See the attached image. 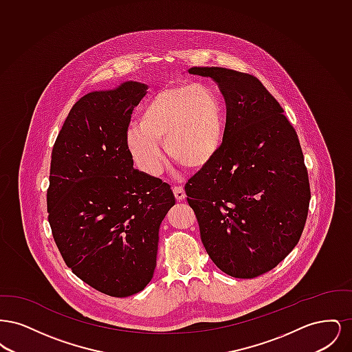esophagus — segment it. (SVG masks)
<instances>
[{"mask_svg":"<svg viewBox=\"0 0 352 352\" xmlns=\"http://www.w3.org/2000/svg\"><path fill=\"white\" fill-rule=\"evenodd\" d=\"M173 192L175 195V199L178 201H184L186 198V192H184V187L182 186H175L173 188Z\"/></svg>","mask_w":352,"mask_h":352,"instance_id":"obj_1","label":"esophagus"}]
</instances>
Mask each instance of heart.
<instances>
[{"instance_id": "b5f03b06", "label": "heart", "mask_w": 352, "mask_h": 352, "mask_svg": "<svg viewBox=\"0 0 352 352\" xmlns=\"http://www.w3.org/2000/svg\"><path fill=\"white\" fill-rule=\"evenodd\" d=\"M226 113L218 92L207 84L165 88L144 105L138 124L128 131V146L137 165L157 174L164 164L158 144L182 168L208 165L220 151Z\"/></svg>"}]
</instances>
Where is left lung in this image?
<instances>
[{
    "label": "left lung",
    "mask_w": 352,
    "mask_h": 352,
    "mask_svg": "<svg viewBox=\"0 0 352 352\" xmlns=\"http://www.w3.org/2000/svg\"><path fill=\"white\" fill-rule=\"evenodd\" d=\"M188 74L217 82L227 104L223 145L184 186L214 264L253 278L281 263L301 237L310 186L284 109L254 76L221 67Z\"/></svg>",
    "instance_id": "obj_1"
}]
</instances>
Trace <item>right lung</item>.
Returning a JSON list of instances; mask_svg holds the SVG:
<instances>
[{
  "label": "right lung",
  "instance_id": "obj_1",
  "mask_svg": "<svg viewBox=\"0 0 352 352\" xmlns=\"http://www.w3.org/2000/svg\"><path fill=\"white\" fill-rule=\"evenodd\" d=\"M146 84L94 91L71 108L51 153L49 223L72 273L112 297L151 283L170 186L133 168L128 125Z\"/></svg>",
  "mask_w": 352,
  "mask_h": 352
}]
</instances>
